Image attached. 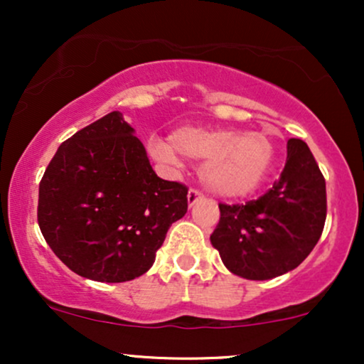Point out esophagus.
I'll use <instances>...</instances> for the list:
<instances>
[{
	"mask_svg": "<svg viewBox=\"0 0 364 364\" xmlns=\"http://www.w3.org/2000/svg\"><path fill=\"white\" fill-rule=\"evenodd\" d=\"M200 198H203V193L200 190H196V188H191V190L188 191V205L190 207L195 205Z\"/></svg>",
	"mask_w": 364,
	"mask_h": 364,
	"instance_id": "1",
	"label": "esophagus"
}]
</instances>
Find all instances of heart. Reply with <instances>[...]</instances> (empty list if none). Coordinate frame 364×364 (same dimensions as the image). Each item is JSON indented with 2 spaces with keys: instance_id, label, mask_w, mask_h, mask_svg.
I'll use <instances>...</instances> for the list:
<instances>
[{
  "instance_id": "b5f03b06",
  "label": "heart",
  "mask_w": 364,
  "mask_h": 364,
  "mask_svg": "<svg viewBox=\"0 0 364 364\" xmlns=\"http://www.w3.org/2000/svg\"><path fill=\"white\" fill-rule=\"evenodd\" d=\"M152 156L162 162L183 157L203 162L200 176L208 190L223 196H245L262 186L275 162V145L269 133L219 127H179L169 141L150 140Z\"/></svg>"
}]
</instances>
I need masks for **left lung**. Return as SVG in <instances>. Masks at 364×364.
<instances>
[{
  "label": "left lung",
  "instance_id": "1",
  "mask_svg": "<svg viewBox=\"0 0 364 364\" xmlns=\"http://www.w3.org/2000/svg\"><path fill=\"white\" fill-rule=\"evenodd\" d=\"M219 208L210 241L220 260L240 277L267 281L296 269L318 243L327 217L325 178L308 145L291 139L281 178L267 193Z\"/></svg>",
  "mask_w": 364,
  "mask_h": 364
}]
</instances>
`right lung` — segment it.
Listing matches in <instances>:
<instances>
[{
	"instance_id": "right-lung-1",
	"label": "right lung",
	"mask_w": 364,
	"mask_h": 364,
	"mask_svg": "<svg viewBox=\"0 0 364 364\" xmlns=\"http://www.w3.org/2000/svg\"><path fill=\"white\" fill-rule=\"evenodd\" d=\"M186 210L188 186L159 178L133 128L112 111L60 145L39 183L37 223L75 274L127 282L152 267Z\"/></svg>"
}]
</instances>
